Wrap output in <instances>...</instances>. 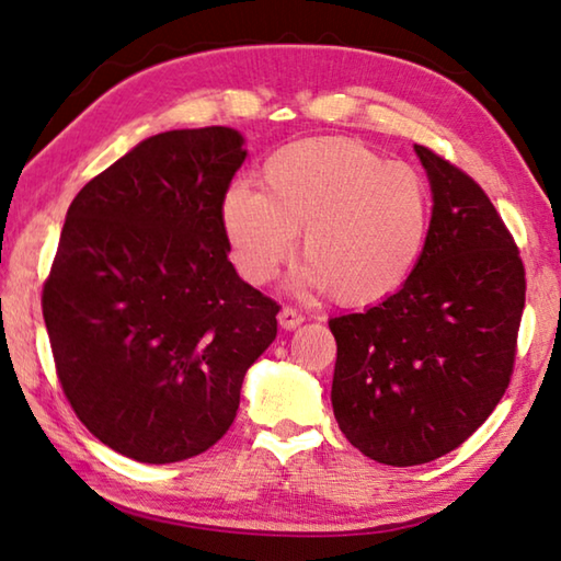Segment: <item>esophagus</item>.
I'll return each instance as SVG.
<instances>
[{
	"mask_svg": "<svg viewBox=\"0 0 561 561\" xmlns=\"http://www.w3.org/2000/svg\"><path fill=\"white\" fill-rule=\"evenodd\" d=\"M277 319H279V327L287 329V331H291V329H297V327L304 324V314H301V311L291 309V307H284V309L279 311Z\"/></svg>",
	"mask_w": 561,
	"mask_h": 561,
	"instance_id": "obj_1",
	"label": "esophagus"
}]
</instances>
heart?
<instances>
[{
  "instance_id": "obj_1",
  "label": "heart",
  "mask_w": 561,
  "mask_h": 561,
  "mask_svg": "<svg viewBox=\"0 0 561 561\" xmlns=\"http://www.w3.org/2000/svg\"><path fill=\"white\" fill-rule=\"evenodd\" d=\"M220 220L244 282H270L301 232L307 277L346 307L401 287L428 234L431 195L413 168L346 138L294 140L262 165V190L227 187Z\"/></svg>"
}]
</instances>
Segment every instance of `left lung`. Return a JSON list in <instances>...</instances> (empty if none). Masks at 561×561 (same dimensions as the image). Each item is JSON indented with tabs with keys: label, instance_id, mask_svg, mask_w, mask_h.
Listing matches in <instances>:
<instances>
[{
	"label": "left lung",
	"instance_id": "obj_1",
	"mask_svg": "<svg viewBox=\"0 0 561 561\" xmlns=\"http://www.w3.org/2000/svg\"><path fill=\"white\" fill-rule=\"evenodd\" d=\"M433 217L411 277L364 314L329 321L331 403L366 458L408 468L462 445L510 386L525 309V264L474 180L415 146Z\"/></svg>",
	"mask_w": 561,
	"mask_h": 561
}]
</instances>
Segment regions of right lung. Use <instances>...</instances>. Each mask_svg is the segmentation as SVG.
Instances as JSON below:
<instances>
[{"label":"right lung","instance_id":"right-lung-1","mask_svg":"<svg viewBox=\"0 0 561 561\" xmlns=\"http://www.w3.org/2000/svg\"><path fill=\"white\" fill-rule=\"evenodd\" d=\"M225 126L150 136L79 190L44 282L56 376L126 458L201 455L230 428L279 304L240 279L220 205L244 163Z\"/></svg>","mask_w":561,"mask_h":561}]
</instances>
